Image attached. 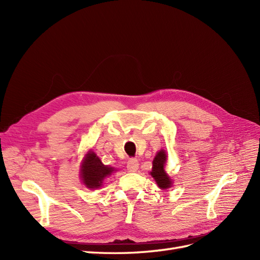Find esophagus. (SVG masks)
Here are the masks:
<instances>
[{
  "label": "esophagus",
  "mask_w": 260,
  "mask_h": 260,
  "mask_svg": "<svg viewBox=\"0 0 260 260\" xmlns=\"http://www.w3.org/2000/svg\"><path fill=\"white\" fill-rule=\"evenodd\" d=\"M139 168V161L137 158H130L127 162V169L129 172H136Z\"/></svg>",
  "instance_id": "34e87169"
}]
</instances>
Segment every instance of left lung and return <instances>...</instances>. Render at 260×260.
Segmentation results:
<instances>
[{
  "instance_id": "obj_1",
  "label": "left lung",
  "mask_w": 260,
  "mask_h": 260,
  "mask_svg": "<svg viewBox=\"0 0 260 260\" xmlns=\"http://www.w3.org/2000/svg\"><path fill=\"white\" fill-rule=\"evenodd\" d=\"M166 159H167L166 153L164 151H159L153 160L151 175L155 179L157 185H158L160 188H167V187H170L171 185V180L164 169L165 164H166Z\"/></svg>"
}]
</instances>
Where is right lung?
<instances>
[{
    "instance_id": "right-lung-1",
    "label": "right lung",
    "mask_w": 260,
    "mask_h": 260,
    "mask_svg": "<svg viewBox=\"0 0 260 260\" xmlns=\"http://www.w3.org/2000/svg\"><path fill=\"white\" fill-rule=\"evenodd\" d=\"M113 171L114 168L105 166L96 154L90 152L82 164L81 178L86 187L98 188L103 183V180L106 177L112 175Z\"/></svg>"
}]
</instances>
